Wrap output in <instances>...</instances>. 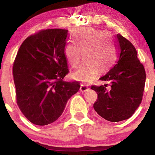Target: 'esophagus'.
Masks as SVG:
<instances>
[{"mask_svg":"<svg viewBox=\"0 0 155 155\" xmlns=\"http://www.w3.org/2000/svg\"><path fill=\"white\" fill-rule=\"evenodd\" d=\"M89 90V88L87 87V85H84L83 84H81V87H80V91L81 92H87Z\"/></svg>","mask_w":155,"mask_h":155,"instance_id":"34e87169","label":"esophagus"}]
</instances>
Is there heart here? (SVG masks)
Listing matches in <instances>:
<instances>
[{"label":"heart","mask_w":155,"mask_h":155,"mask_svg":"<svg viewBox=\"0 0 155 155\" xmlns=\"http://www.w3.org/2000/svg\"><path fill=\"white\" fill-rule=\"evenodd\" d=\"M108 33L92 28H81L74 33V42H69L64 49V55L68 63L76 68L83 59L86 61L73 77L78 81L91 82L98 76L99 72L106 71L116 58V51L111 42L106 44Z\"/></svg>","instance_id":"heart-1"}]
</instances>
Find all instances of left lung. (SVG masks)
<instances>
[{
    "label": "left lung",
    "mask_w": 155,
    "mask_h": 155,
    "mask_svg": "<svg viewBox=\"0 0 155 155\" xmlns=\"http://www.w3.org/2000/svg\"><path fill=\"white\" fill-rule=\"evenodd\" d=\"M116 64L101 81H109L100 87H91L97 93L94 109L105 120L112 122L127 120L134 114L142 101L146 72L138 58L136 48L127 39L117 35Z\"/></svg>",
    "instance_id": "8db88e82"
}]
</instances>
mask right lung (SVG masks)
I'll return each instance as SVG.
<instances>
[{
    "instance_id": "obj_1",
    "label": "right lung",
    "mask_w": 155,
    "mask_h": 155,
    "mask_svg": "<svg viewBox=\"0 0 155 155\" xmlns=\"http://www.w3.org/2000/svg\"><path fill=\"white\" fill-rule=\"evenodd\" d=\"M68 31L42 30L22 42L13 65L17 104L32 123L44 126L61 116L67 101L79 91L78 81H64L68 74L64 49Z\"/></svg>"
}]
</instances>
